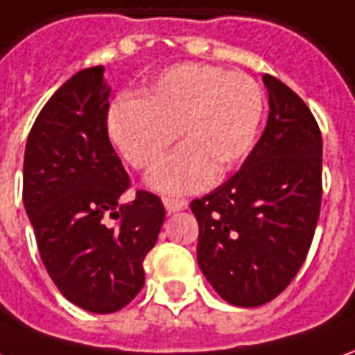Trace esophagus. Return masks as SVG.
<instances>
[{"label": "esophagus", "mask_w": 355, "mask_h": 355, "mask_svg": "<svg viewBox=\"0 0 355 355\" xmlns=\"http://www.w3.org/2000/svg\"><path fill=\"white\" fill-rule=\"evenodd\" d=\"M163 204H165V209L168 214H175V211H180V209L187 208V200H180V198H163Z\"/></svg>", "instance_id": "1"}]
</instances>
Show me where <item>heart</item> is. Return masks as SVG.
Segmentation results:
<instances>
[{"mask_svg":"<svg viewBox=\"0 0 355 355\" xmlns=\"http://www.w3.org/2000/svg\"><path fill=\"white\" fill-rule=\"evenodd\" d=\"M262 116L264 93L252 77L182 64L155 77L141 98H118L107 128L122 157L139 171L155 167L180 136L184 146L151 173L149 184L161 192L190 194L247 157Z\"/></svg>","mask_w":355,"mask_h":355,"instance_id":"obj_1","label":"heart"}]
</instances>
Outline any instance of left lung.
I'll return each instance as SVG.
<instances>
[{"mask_svg": "<svg viewBox=\"0 0 355 355\" xmlns=\"http://www.w3.org/2000/svg\"><path fill=\"white\" fill-rule=\"evenodd\" d=\"M270 114L259 144L227 182L190 202L198 264L221 297L259 307L305 262L322 200V136L303 98L266 76Z\"/></svg>", "mask_w": 355, "mask_h": 355, "instance_id": "obj_1", "label": "left lung"}]
</instances>
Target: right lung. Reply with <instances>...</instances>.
<instances>
[{
	"instance_id": "obj_1",
	"label": "right lung",
	"mask_w": 355,
	"mask_h": 355,
	"mask_svg": "<svg viewBox=\"0 0 355 355\" xmlns=\"http://www.w3.org/2000/svg\"><path fill=\"white\" fill-rule=\"evenodd\" d=\"M108 95L103 66L67 79L36 116L23 165V202L50 278L98 315L126 307L144 288V260L165 221L147 190L120 204L130 177L108 137Z\"/></svg>"
}]
</instances>
